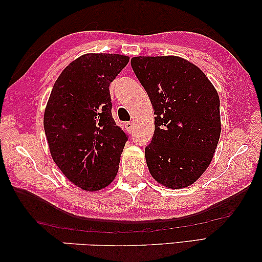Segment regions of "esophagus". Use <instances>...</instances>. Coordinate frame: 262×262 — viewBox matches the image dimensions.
<instances>
[{"label": "esophagus", "mask_w": 262, "mask_h": 262, "mask_svg": "<svg viewBox=\"0 0 262 262\" xmlns=\"http://www.w3.org/2000/svg\"><path fill=\"white\" fill-rule=\"evenodd\" d=\"M125 127L127 128L128 132H131L132 130H134V123H132V122H126L125 123Z\"/></svg>", "instance_id": "1"}]
</instances>
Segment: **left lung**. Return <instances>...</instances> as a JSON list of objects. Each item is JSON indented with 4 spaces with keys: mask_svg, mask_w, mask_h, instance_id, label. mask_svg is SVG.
Listing matches in <instances>:
<instances>
[{
    "mask_svg": "<svg viewBox=\"0 0 262 262\" xmlns=\"http://www.w3.org/2000/svg\"><path fill=\"white\" fill-rule=\"evenodd\" d=\"M131 66L156 115L153 138L145 148L149 173L171 189L190 186L208 168L220 140L218 93L183 58L135 57Z\"/></svg>",
    "mask_w": 262,
    "mask_h": 262,
    "instance_id": "8db88e82",
    "label": "left lung"
}]
</instances>
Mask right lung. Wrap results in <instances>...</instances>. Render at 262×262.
<instances>
[{
  "label": "right lung",
  "instance_id": "1",
  "mask_svg": "<svg viewBox=\"0 0 262 262\" xmlns=\"http://www.w3.org/2000/svg\"><path fill=\"white\" fill-rule=\"evenodd\" d=\"M122 54L87 53L55 81L44 114L53 161L75 186L97 191L114 181L127 136L111 115L109 85L127 65Z\"/></svg>",
  "mask_w": 262,
  "mask_h": 262
}]
</instances>
